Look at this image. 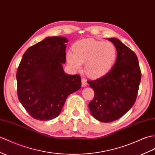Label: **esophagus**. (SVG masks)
Masks as SVG:
<instances>
[{
    "label": "esophagus",
    "mask_w": 155,
    "mask_h": 155,
    "mask_svg": "<svg viewBox=\"0 0 155 155\" xmlns=\"http://www.w3.org/2000/svg\"><path fill=\"white\" fill-rule=\"evenodd\" d=\"M88 84H87V81H86V80L85 78H82V86H86V85H87Z\"/></svg>",
    "instance_id": "34e87169"
}]
</instances>
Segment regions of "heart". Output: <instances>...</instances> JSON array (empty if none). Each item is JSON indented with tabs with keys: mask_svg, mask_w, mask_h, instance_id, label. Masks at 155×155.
Returning a JSON list of instances; mask_svg holds the SVG:
<instances>
[{
	"mask_svg": "<svg viewBox=\"0 0 155 155\" xmlns=\"http://www.w3.org/2000/svg\"><path fill=\"white\" fill-rule=\"evenodd\" d=\"M116 58L117 49L112 43L93 39L78 41L73 45V52L66 54L67 63L72 69L81 70L85 63L86 73L94 78L106 75L114 65Z\"/></svg>",
	"mask_w": 155,
	"mask_h": 155,
	"instance_id": "heart-1",
	"label": "heart"
}]
</instances>
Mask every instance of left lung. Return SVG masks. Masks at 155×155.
Masks as SVG:
<instances>
[{"instance_id": "left-lung-1", "label": "left lung", "mask_w": 155, "mask_h": 155, "mask_svg": "<svg viewBox=\"0 0 155 155\" xmlns=\"http://www.w3.org/2000/svg\"><path fill=\"white\" fill-rule=\"evenodd\" d=\"M117 49L112 69L95 81H88L94 97L88 104L92 116L102 122L118 120L131 108L135 102L141 73L135 53L118 39L107 38Z\"/></svg>"}]
</instances>
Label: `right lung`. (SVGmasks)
I'll return each mask as SVG.
<instances>
[{
  "label": "right lung",
  "instance_id": "add662e5",
  "mask_svg": "<svg viewBox=\"0 0 155 155\" xmlns=\"http://www.w3.org/2000/svg\"><path fill=\"white\" fill-rule=\"evenodd\" d=\"M64 37H48L29 48L16 73L19 101L30 116L40 121L57 117L67 97L81 87L78 74L64 73Z\"/></svg>",
  "mask_w": 155,
  "mask_h": 155
}]
</instances>
